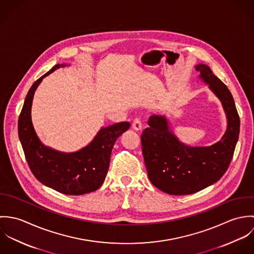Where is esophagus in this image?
<instances>
[{"instance_id":"34e87169","label":"esophagus","mask_w":254,"mask_h":254,"mask_svg":"<svg viewBox=\"0 0 254 254\" xmlns=\"http://www.w3.org/2000/svg\"><path fill=\"white\" fill-rule=\"evenodd\" d=\"M132 128L135 130V131H140L142 130V122L140 120V118H136L133 123H132Z\"/></svg>"}]
</instances>
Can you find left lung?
<instances>
[{"mask_svg": "<svg viewBox=\"0 0 254 254\" xmlns=\"http://www.w3.org/2000/svg\"><path fill=\"white\" fill-rule=\"evenodd\" d=\"M199 79L222 104L227 129L208 146L185 145L172 132L165 115H151L141 136L147 176L160 190L174 195L194 193L213 185L227 171L240 134V117L227 86L206 64H197Z\"/></svg>", "mask_w": 254, "mask_h": 254, "instance_id": "obj_1", "label": "left lung"}]
</instances>
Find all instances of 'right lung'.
<instances>
[{"label":"right lung","mask_w":254,"mask_h":254,"mask_svg":"<svg viewBox=\"0 0 254 254\" xmlns=\"http://www.w3.org/2000/svg\"><path fill=\"white\" fill-rule=\"evenodd\" d=\"M65 66L66 64L55 65L32 85L18 118V137L27 163L38 181L59 192L80 195L95 191L103 185L114 143L131 124L120 122L102 127L89 145L74 152H64L44 145L32 123L33 97L45 77Z\"/></svg>","instance_id":"1"}]
</instances>
